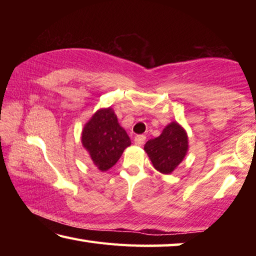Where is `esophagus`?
<instances>
[{
  "label": "esophagus",
  "instance_id": "1",
  "mask_svg": "<svg viewBox=\"0 0 256 256\" xmlns=\"http://www.w3.org/2000/svg\"><path fill=\"white\" fill-rule=\"evenodd\" d=\"M144 141H146V136H136V138H134V144H136L138 146L144 144Z\"/></svg>",
  "mask_w": 256,
  "mask_h": 256
}]
</instances>
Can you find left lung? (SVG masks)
<instances>
[{
  "instance_id": "1",
  "label": "left lung",
  "mask_w": 256,
  "mask_h": 256,
  "mask_svg": "<svg viewBox=\"0 0 256 256\" xmlns=\"http://www.w3.org/2000/svg\"><path fill=\"white\" fill-rule=\"evenodd\" d=\"M188 150V138L177 122H172L158 138L144 144V151L154 167L162 174H170L183 162Z\"/></svg>"
}]
</instances>
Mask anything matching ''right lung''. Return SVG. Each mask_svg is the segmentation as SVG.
Here are the masks:
<instances>
[{
  "mask_svg": "<svg viewBox=\"0 0 256 256\" xmlns=\"http://www.w3.org/2000/svg\"><path fill=\"white\" fill-rule=\"evenodd\" d=\"M81 142L90 159L100 172H106L118 162L131 140L118 122L112 108H102L92 115L82 130Z\"/></svg>",
  "mask_w": 256,
  "mask_h": 256,
  "instance_id": "add662e5",
  "label": "right lung"
}]
</instances>
